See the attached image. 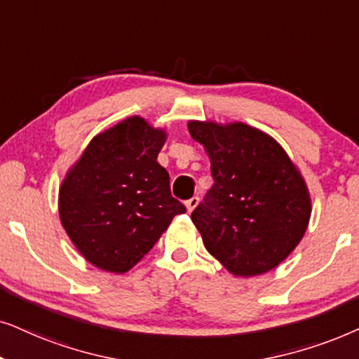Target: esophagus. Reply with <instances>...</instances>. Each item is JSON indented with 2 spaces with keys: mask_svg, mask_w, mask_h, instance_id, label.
I'll use <instances>...</instances> for the list:
<instances>
[{
  "mask_svg": "<svg viewBox=\"0 0 359 359\" xmlns=\"http://www.w3.org/2000/svg\"><path fill=\"white\" fill-rule=\"evenodd\" d=\"M198 202H200L198 197H192L190 200H187V202H185V208H187V212L189 213L194 212L195 207H197V205H198Z\"/></svg>",
  "mask_w": 359,
  "mask_h": 359,
  "instance_id": "obj_1",
  "label": "esophagus"
}]
</instances>
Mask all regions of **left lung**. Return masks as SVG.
<instances>
[{"instance_id": "obj_1", "label": "left lung", "mask_w": 359, "mask_h": 359, "mask_svg": "<svg viewBox=\"0 0 359 359\" xmlns=\"http://www.w3.org/2000/svg\"><path fill=\"white\" fill-rule=\"evenodd\" d=\"M210 157L213 187L192 212L203 245L231 274L259 276L295 250L312 202L283 146L245 123L189 121Z\"/></svg>"}]
</instances>
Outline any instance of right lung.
Wrapping results in <instances>:
<instances>
[{
	"label": "right lung",
	"instance_id": "add662e5",
	"mask_svg": "<svg viewBox=\"0 0 359 359\" xmlns=\"http://www.w3.org/2000/svg\"><path fill=\"white\" fill-rule=\"evenodd\" d=\"M167 133L130 116L90 141L59 190L62 226L85 259L123 274L159 241L185 207L157 162Z\"/></svg>",
	"mask_w": 359,
	"mask_h": 359
}]
</instances>
